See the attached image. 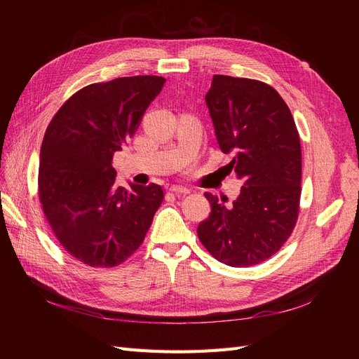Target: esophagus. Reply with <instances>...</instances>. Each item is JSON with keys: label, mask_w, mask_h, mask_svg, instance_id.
Wrapping results in <instances>:
<instances>
[{"label": "esophagus", "mask_w": 359, "mask_h": 359, "mask_svg": "<svg viewBox=\"0 0 359 359\" xmlns=\"http://www.w3.org/2000/svg\"><path fill=\"white\" fill-rule=\"evenodd\" d=\"M169 191L173 194H187L190 190L187 187H182V186H170Z\"/></svg>", "instance_id": "34e87169"}]
</instances>
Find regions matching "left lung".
<instances>
[{
	"mask_svg": "<svg viewBox=\"0 0 359 359\" xmlns=\"http://www.w3.org/2000/svg\"><path fill=\"white\" fill-rule=\"evenodd\" d=\"M205 102L220 149L233 154L226 168L243 187L232 205L205 194L211 212L199 223L198 236L222 264L257 265L278 252L297 223L298 130L285 100L264 82L215 74Z\"/></svg>",
	"mask_w": 359,
	"mask_h": 359,
	"instance_id": "obj_1",
	"label": "left lung"
}]
</instances>
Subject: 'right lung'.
Instances as JSON below:
<instances>
[{
  "instance_id": "obj_1",
  "label": "right lung",
  "mask_w": 359,
  "mask_h": 359,
  "mask_svg": "<svg viewBox=\"0 0 359 359\" xmlns=\"http://www.w3.org/2000/svg\"><path fill=\"white\" fill-rule=\"evenodd\" d=\"M165 82L132 76L88 85L48 126L39 168L43 211L61 245L86 265L124 262L142 244L161 205L158 184L116 187L112 160Z\"/></svg>"
}]
</instances>
